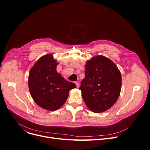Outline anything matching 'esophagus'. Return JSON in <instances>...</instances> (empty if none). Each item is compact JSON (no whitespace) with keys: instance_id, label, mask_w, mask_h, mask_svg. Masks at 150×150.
Listing matches in <instances>:
<instances>
[{"instance_id":"1","label":"esophagus","mask_w":150,"mask_h":150,"mask_svg":"<svg viewBox=\"0 0 150 150\" xmlns=\"http://www.w3.org/2000/svg\"><path fill=\"white\" fill-rule=\"evenodd\" d=\"M75 84H76V87L78 88V87H79V83L78 82H75Z\"/></svg>"}]
</instances>
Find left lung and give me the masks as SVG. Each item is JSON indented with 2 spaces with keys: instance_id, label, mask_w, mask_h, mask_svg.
Returning a JSON list of instances; mask_svg holds the SVG:
<instances>
[{
  "instance_id": "left-lung-1",
  "label": "left lung",
  "mask_w": 150,
  "mask_h": 150,
  "mask_svg": "<svg viewBox=\"0 0 150 150\" xmlns=\"http://www.w3.org/2000/svg\"><path fill=\"white\" fill-rule=\"evenodd\" d=\"M85 78L79 90L87 108L94 112H104L117 102L121 88V75L108 58L97 56L86 62Z\"/></svg>"
}]
</instances>
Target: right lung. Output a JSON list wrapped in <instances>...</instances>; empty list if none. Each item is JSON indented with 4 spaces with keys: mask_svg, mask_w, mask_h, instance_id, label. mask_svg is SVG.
I'll list each match as a JSON object with an SVG mask.
<instances>
[{
    "mask_svg": "<svg viewBox=\"0 0 150 150\" xmlns=\"http://www.w3.org/2000/svg\"><path fill=\"white\" fill-rule=\"evenodd\" d=\"M57 64L52 54H47L35 63L29 75L28 85L33 100L49 111L59 109L66 101L69 91L76 87L57 72Z\"/></svg>",
    "mask_w": 150,
    "mask_h": 150,
    "instance_id": "add662e5",
    "label": "right lung"
}]
</instances>
